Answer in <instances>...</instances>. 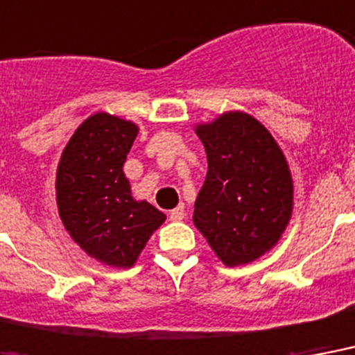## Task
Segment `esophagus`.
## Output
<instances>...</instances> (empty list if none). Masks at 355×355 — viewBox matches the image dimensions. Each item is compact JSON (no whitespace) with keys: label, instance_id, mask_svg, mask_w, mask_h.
<instances>
[{"label":"esophagus","instance_id":"obj_1","mask_svg":"<svg viewBox=\"0 0 355 355\" xmlns=\"http://www.w3.org/2000/svg\"><path fill=\"white\" fill-rule=\"evenodd\" d=\"M168 218L172 222H181L183 218H185V207L183 205H178V207L174 209V211H170Z\"/></svg>","mask_w":355,"mask_h":355}]
</instances>
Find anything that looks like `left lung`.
Here are the masks:
<instances>
[{"label":"left lung","instance_id":"8db88e82","mask_svg":"<svg viewBox=\"0 0 355 355\" xmlns=\"http://www.w3.org/2000/svg\"><path fill=\"white\" fill-rule=\"evenodd\" d=\"M194 131L207 153V178L192 222L226 266L254 263L289 226L295 181L285 153L263 123L226 111Z\"/></svg>","mask_w":355,"mask_h":355}]
</instances>
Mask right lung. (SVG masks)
I'll return each instance as SVG.
<instances>
[{
  "instance_id": "add662e5",
  "label": "right lung",
  "mask_w": 355,
  "mask_h": 355,
  "mask_svg": "<svg viewBox=\"0 0 355 355\" xmlns=\"http://www.w3.org/2000/svg\"><path fill=\"white\" fill-rule=\"evenodd\" d=\"M139 125L111 112L90 114L60 153L55 200L72 241L101 265L131 268L166 215L135 200L123 163Z\"/></svg>"
}]
</instances>
